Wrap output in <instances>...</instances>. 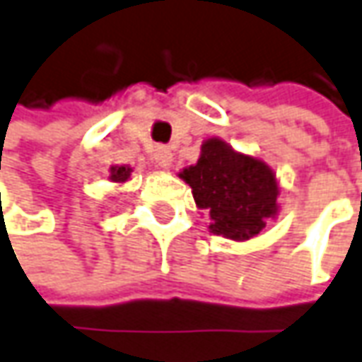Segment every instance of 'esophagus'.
Here are the masks:
<instances>
[{
  "label": "esophagus",
  "instance_id": "1",
  "mask_svg": "<svg viewBox=\"0 0 362 362\" xmlns=\"http://www.w3.org/2000/svg\"><path fill=\"white\" fill-rule=\"evenodd\" d=\"M152 160H154V164H156L158 168H164L168 170L172 166V152H170V148L166 146H160L154 150V154H152Z\"/></svg>",
  "mask_w": 362,
  "mask_h": 362
}]
</instances>
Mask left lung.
<instances>
[{
  "label": "left lung",
  "mask_w": 362,
  "mask_h": 362,
  "mask_svg": "<svg viewBox=\"0 0 362 362\" xmlns=\"http://www.w3.org/2000/svg\"><path fill=\"white\" fill-rule=\"evenodd\" d=\"M196 206L210 216V232L248 240L279 214V182L267 162L236 152L220 138L202 144L194 166L180 172Z\"/></svg>",
  "instance_id": "8db88e82"
}]
</instances>
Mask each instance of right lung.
Listing matches in <instances>:
<instances>
[{
  "instance_id": "1",
  "label": "right lung",
  "mask_w": 362,
  "mask_h": 362,
  "mask_svg": "<svg viewBox=\"0 0 362 362\" xmlns=\"http://www.w3.org/2000/svg\"><path fill=\"white\" fill-rule=\"evenodd\" d=\"M130 166H112L110 168V180L116 182V184H124V182L130 178Z\"/></svg>"
}]
</instances>
